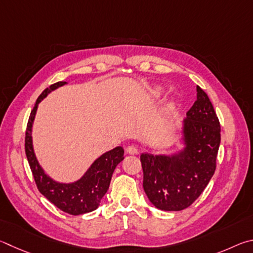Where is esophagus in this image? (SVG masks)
<instances>
[{
    "label": "esophagus",
    "mask_w": 253,
    "mask_h": 253,
    "mask_svg": "<svg viewBox=\"0 0 253 253\" xmlns=\"http://www.w3.org/2000/svg\"><path fill=\"white\" fill-rule=\"evenodd\" d=\"M126 153H129V154H136L138 153V149H136L134 145H129V147L126 148Z\"/></svg>",
    "instance_id": "esophagus-1"
}]
</instances>
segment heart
<instances>
[{
	"mask_svg": "<svg viewBox=\"0 0 253 253\" xmlns=\"http://www.w3.org/2000/svg\"><path fill=\"white\" fill-rule=\"evenodd\" d=\"M160 91H161V90H159V88H158V90H157V92H156V93H157V94H158V95H159V94H160Z\"/></svg>",
	"mask_w": 253,
	"mask_h": 253,
	"instance_id": "heart-1",
	"label": "heart"
}]
</instances>
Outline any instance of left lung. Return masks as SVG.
<instances>
[{
    "label": "left lung",
    "mask_w": 253,
    "mask_h": 253,
    "mask_svg": "<svg viewBox=\"0 0 253 253\" xmlns=\"http://www.w3.org/2000/svg\"><path fill=\"white\" fill-rule=\"evenodd\" d=\"M220 131L209 96L197 85V101L183 120V149L171 156L144 152L140 157L144 192L154 207L181 211L200 197L214 174Z\"/></svg>",
    "instance_id": "1"
}]
</instances>
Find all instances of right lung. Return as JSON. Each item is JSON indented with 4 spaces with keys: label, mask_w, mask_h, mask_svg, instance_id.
<instances>
[{
    "label": "right lung",
    "mask_w": 253,
    "mask_h": 253,
    "mask_svg": "<svg viewBox=\"0 0 253 253\" xmlns=\"http://www.w3.org/2000/svg\"><path fill=\"white\" fill-rule=\"evenodd\" d=\"M66 82H57L46 87L38 97L31 111L25 132V154L39 191L60 210L72 215L84 214L94 211L100 206L101 199L109 189L114 169L124 159V150L117 147L105 152L92 163L82 178L71 183H61L47 175L37 159L33 149L32 126L38 105L48 93L63 86Z\"/></svg>",
    "instance_id": "right-lung-1"
}]
</instances>
